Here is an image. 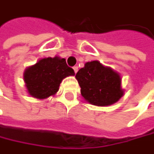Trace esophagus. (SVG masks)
Instances as JSON below:
<instances>
[{"instance_id": "esophagus-1", "label": "esophagus", "mask_w": 154, "mask_h": 154, "mask_svg": "<svg viewBox=\"0 0 154 154\" xmlns=\"http://www.w3.org/2000/svg\"><path fill=\"white\" fill-rule=\"evenodd\" d=\"M73 70H74V72H75V73H77V71H78V66H73Z\"/></svg>"}]
</instances>
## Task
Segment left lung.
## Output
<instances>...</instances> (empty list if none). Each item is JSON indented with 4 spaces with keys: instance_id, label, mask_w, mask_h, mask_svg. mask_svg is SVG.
<instances>
[{
    "instance_id": "left-lung-1",
    "label": "left lung",
    "mask_w": 154,
    "mask_h": 154,
    "mask_svg": "<svg viewBox=\"0 0 154 154\" xmlns=\"http://www.w3.org/2000/svg\"><path fill=\"white\" fill-rule=\"evenodd\" d=\"M75 78L81 88L83 98L93 106H110L124 95L120 74L99 61L86 63L76 73Z\"/></svg>"
}]
</instances>
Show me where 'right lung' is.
<instances>
[{"label": "right lung", "instance_id": "right-lung-1", "mask_svg": "<svg viewBox=\"0 0 154 154\" xmlns=\"http://www.w3.org/2000/svg\"><path fill=\"white\" fill-rule=\"evenodd\" d=\"M73 75H75L74 70L67 66L66 59L56 56L43 58L26 67L23 72V81L30 96L45 99L57 93L60 84L66 77Z\"/></svg>", "mask_w": 154, "mask_h": 154}]
</instances>
